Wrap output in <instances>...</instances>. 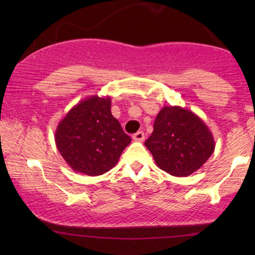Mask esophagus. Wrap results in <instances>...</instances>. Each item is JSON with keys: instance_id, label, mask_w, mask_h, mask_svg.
<instances>
[{"instance_id": "34e87169", "label": "esophagus", "mask_w": 255, "mask_h": 255, "mask_svg": "<svg viewBox=\"0 0 255 255\" xmlns=\"http://www.w3.org/2000/svg\"><path fill=\"white\" fill-rule=\"evenodd\" d=\"M144 139H145L144 131H136V133L133 135L134 141H144Z\"/></svg>"}]
</instances>
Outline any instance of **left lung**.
Returning a JSON list of instances; mask_svg holds the SVG:
<instances>
[{
	"label": "left lung",
	"mask_w": 255,
	"mask_h": 255,
	"mask_svg": "<svg viewBox=\"0 0 255 255\" xmlns=\"http://www.w3.org/2000/svg\"><path fill=\"white\" fill-rule=\"evenodd\" d=\"M145 146L157 166L172 176H189L215 151L211 130L194 113L184 108L163 107Z\"/></svg>",
	"instance_id": "left-lung-1"
}]
</instances>
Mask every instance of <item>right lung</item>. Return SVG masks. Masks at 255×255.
Masks as SVG:
<instances>
[{
    "label": "right lung",
    "mask_w": 255,
    "mask_h": 255,
    "mask_svg": "<svg viewBox=\"0 0 255 255\" xmlns=\"http://www.w3.org/2000/svg\"><path fill=\"white\" fill-rule=\"evenodd\" d=\"M111 98L90 96L61 120L55 131L57 150L73 171L98 176L119 162L131 139L111 115Z\"/></svg>",
    "instance_id": "1"
}]
</instances>
